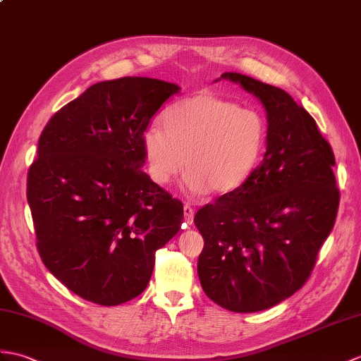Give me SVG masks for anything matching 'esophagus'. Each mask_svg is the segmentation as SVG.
<instances>
[{"label": "esophagus", "mask_w": 361, "mask_h": 361, "mask_svg": "<svg viewBox=\"0 0 361 361\" xmlns=\"http://www.w3.org/2000/svg\"><path fill=\"white\" fill-rule=\"evenodd\" d=\"M183 212H184V221L188 224L194 223V209H192L189 204H184Z\"/></svg>", "instance_id": "obj_1"}]
</instances>
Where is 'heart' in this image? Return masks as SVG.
<instances>
[{
  "label": "heart",
  "instance_id": "obj_1",
  "mask_svg": "<svg viewBox=\"0 0 361 361\" xmlns=\"http://www.w3.org/2000/svg\"><path fill=\"white\" fill-rule=\"evenodd\" d=\"M161 126L142 133L150 178L163 186L186 164V186L194 194L235 192L255 172L266 147L264 116L211 92L172 104Z\"/></svg>",
  "mask_w": 361,
  "mask_h": 361
}]
</instances>
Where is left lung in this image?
Masks as SVG:
<instances>
[{"mask_svg": "<svg viewBox=\"0 0 361 361\" xmlns=\"http://www.w3.org/2000/svg\"><path fill=\"white\" fill-rule=\"evenodd\" d=\"M266 112L263 160L240 189L201 207L198 276L204 294L232 312H258L294 295L329 237L340 192L335 158L317 123L288 92L226 72Z\"/></svg>", "mask_w": 361, "mask_h": 361, "instance_id": "obj_1", "label": "left lung"}]
</instances>
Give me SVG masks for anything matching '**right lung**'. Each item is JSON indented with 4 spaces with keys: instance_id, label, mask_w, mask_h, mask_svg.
<instances>
[{
    "instance_id": "right-lung-1",
    "label": "right lung",
    "mask_w": 361,
    "mask_h": 361,
    "mask_svg": "<svg viewBox=\"0 0 361 361\" xmlns=\"http://www.w3.org/2000/svg\"><path fill=\"white\" fill-rule=\"evenodd\" d=\"M181 87L124 77L90 86L46 124L27 177L41 259L73 294L116 306L147 288L183 204L150 180L142 133Z\"/></svg>"
}]
</instances>
